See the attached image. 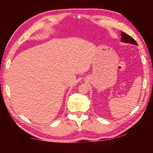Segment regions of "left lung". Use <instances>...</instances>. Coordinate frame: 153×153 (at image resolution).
<instances>
[{
  "label": "left lung",
  "instance_id": "obj_1",
  "mask_svg": "<svg viewBox=\"0 0 153 153\" xmlns=\"http://www.w3.org/2000/svg\"><path fill=\"white\" fill-rule=\"evenodd\" d=\"M121 41L123 42L126 43H129L131 45H138V44L136 42V40L134 39L132 37H131L130 36L127 34V33H124L123 32H121Z\"/></svg>",
  "mask_w": 153,
  "mask_h": 153
}]
</instances>
